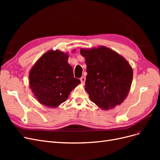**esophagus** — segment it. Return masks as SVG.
Returning a JSON list of instances; mask_svg holds the SVG:
<instances>
[{
    "mask_svg": "<svg viewBox=\"0 0 160 160\" xmlns=\"http://www.w3.org/2000/svg\"><path fill=\"white\" fill-rule=\"evenodd\" d=\"M80 81L81 82V83L84 84L85 82V77H81V78H80Z\"/></svg>",
    "mask_w": 160,
    "mask_h": 160,
    "instance_id": "1",
    "label": "esophagus"
}]
</instances>
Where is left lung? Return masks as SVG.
Masks as SVG:
<instances>
[{
  "label": "left lung",
  "mask_w": 160,
  "mask_h": 160,
  "mask_svg": "<svg viewBox=\"0 0 160 160\" xmlns=\"http://www.w3.org/2000/svg\"><path fill=\"white\" fill-rule=\"evenodd\" d=\"M85 58V89L90 99L102 109L120 105L126 98L133 79V70L117 52L105 47L81 49Z\"/></svg>",
  "instance_id": "1"
}]
</instances>
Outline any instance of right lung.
Returning a JSON list of instances; mask_svg holds the SVG:
<instances>
[{
	"instance_id": "right-lung-1",
	"label": "right lung",
	"mask_w": 160,
	"mask_h": 160,
	"mask_svg": "<svg viewBox=\"0 0 160 160\" xmlns=\"http://www.w3.org/2000/svg\"><path fill=\"white\" fill-rule=\"evenodd\" d=\"M68 55L59 51H49L37 61L29 72V85L39 102L56 108L68 98L80 83L73 77Z\"/></svg>"
}]
</instances>
